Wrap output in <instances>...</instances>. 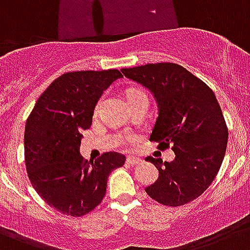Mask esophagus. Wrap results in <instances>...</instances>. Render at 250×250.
I'll return each mask as SVG.
<instances>
[{
    "instance_id": "34e87169",
    "label": "esophagus",
    "mask_w": 250,
    "mask_h": 250,
    "mask_svg": "<svg viewBox=\"0 0 250 250\" xmlns=\"http://www.w3.org/2000/svg\"><path fill=\"white\" fill-rule=\"evenodd\" d=\"M127 165H129V166H136V165L141 164V160L139 158V157H132V156H129L127 157Z\"/></svg>"
}]
</instances>
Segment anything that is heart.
<instances>
[{
	"mask_svg": "<svg viewBox=\"0 0 250 250\" xmlns=\"http://www.w3.org/2000/svg\"><path fill=\"white\" fill-rule=\"evenodd\" d=\"M139 97H148V96H146L143 90H139V89H131L128 90V93H127V100H128V101Z\"/></svg>",
	"mask_w": 250,
	"mask_h": 250,
	"instance_id": "heart-1",
	"label": "heart"
}]
</instances>
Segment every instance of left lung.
I'll list each match as a JSON object with an SVG mask.
<instances>
[{
  "instance_id": "8db88e82",
  "label": "left lung",
  "mask_w": 250,
  "mask_h": 250,
  "mask_svg": "<svg viewBox=\"0 0 250 250\" xmlns=\"http://www.w3.org/2000/svg\"><path fill=\"white\" fill-rule=\"evenodd\" d=\"M121 71L153 94L158 117L150 141H157L161 150L171 144L175 153L171 162L146 158L160 176L145 192L167 206L193 201L213 183L227 148L229 129L215 94L176 63H149Z\"/></svg>"
}]
</instances>
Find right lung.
Wrapping results in <instances>:
<instances>
[{
	"mask_svg": "<svg viewBox=\"0 0 250 250\" xmlns=\"http://www.w3.org/2000/svg\"><path fill=\"white\" fill-rule=\"evenodd\" d=\"M122 78L118 70L67 72L37 100L24 131V158L31 184L48 205L82 217L101 204L111 171L123 154L104 153L94 161L80 154L82 132L92 125L104 90Z\"/></svg>",
	"mask_w": 250,
	"mask_h": 250,
	"instance_id": "right-lung-1",
	"label": "right lung"
}]
</instances>
